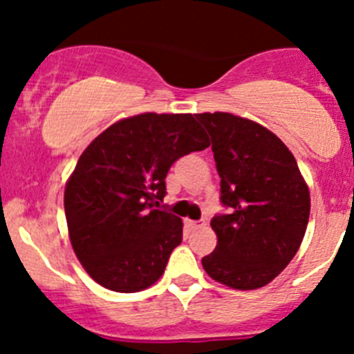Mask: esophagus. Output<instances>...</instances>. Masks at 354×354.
I'll return each instance as SVG.
<instances>
[{
	"instance_id": "obj_1",
	"label": "esophagus",
	"mask_w": 354,
	"mask_h": 354,
	"mask_svg": "<svg viewBox=\"0 0 354 354\" xmlns=\"http://www.w3.org/2000/svg\"><path fill=\"white\" fill-rule=\"evenodd\" d=\"M186 225L189 228H192V230H196V228H204L205 225V220H198V221H195V220H186Z\"/></svg>"
}]
</instances>
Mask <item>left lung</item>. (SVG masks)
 Segmentation results:
<instances>
[{"label": "left lung", "mask_w": 354, "mask_h": 354, "mask_svg": "<svg viewBox=\"0 0 354 354\" xmlns=\"http://www.w3.org/2000/svg\"><path fill=\"white\" fill-rule=\"evenodd\" d=\"M212 140L221 204L230 214L211 220L214 252L205 273L227 287H264L299 250L310 216V193L298 162L277 134L232 113H198Z\"/></svg>", "instance_id": "1"}]
</instances>
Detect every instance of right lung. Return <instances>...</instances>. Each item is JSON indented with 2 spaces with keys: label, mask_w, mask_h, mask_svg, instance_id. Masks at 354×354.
Masks as SVG:
<instances>
[{
  "label": "right lung",
  "mask_w": 354,
  "mask_h": 354,
  "mask_svg": "<svg viewBox=\"0 0 354 354\" xmlns=\"http://www.w3.org/2000/svg\"><path fill=\"white\" fill-rule=\"evenodd\" d=\"M209 147L192 113L122 118L90 143L65 186L68 237L102 287L138 292L165 273L183 241L179 216L154 209L175 161Z\"/></svg>",
  "instance_id": "obj_1"
}]
</instances>
